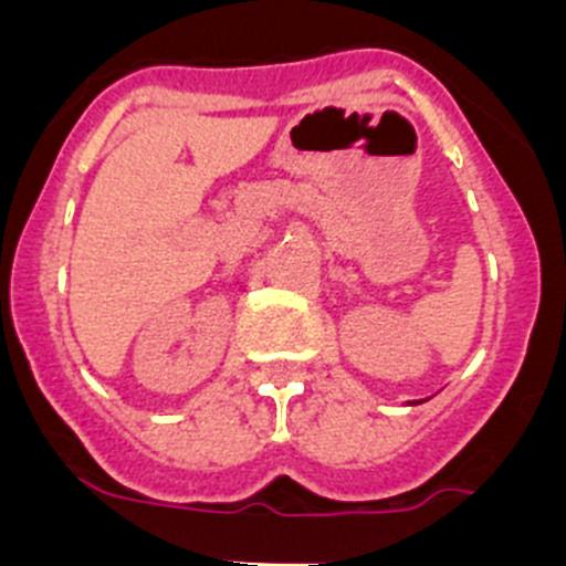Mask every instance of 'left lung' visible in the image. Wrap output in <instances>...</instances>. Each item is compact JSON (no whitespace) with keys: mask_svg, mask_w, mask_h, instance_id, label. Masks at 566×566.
<instances>
[{"mask_svg":"<svg viewBox=\"0 0 566 566\" xmlns=\"http://www.w3.org/2000/svg\"><path fill=\"white\" fill-rule=\"evenodd\" d=\"M408 405H413V402H408Z\"/></svg>","mask_w":566,"mask_h":566,"instance_id":"left-lung-1","label":"left lung"}]
</instances>
